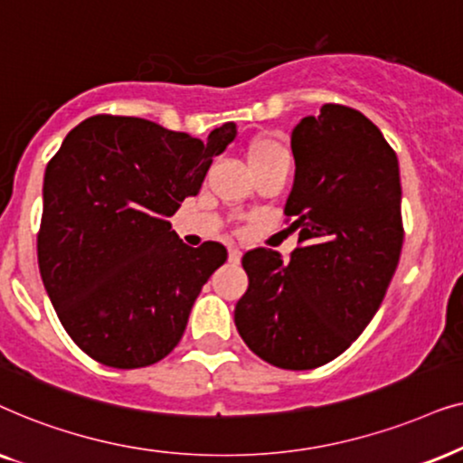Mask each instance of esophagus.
I'll use <instances>...</instances> for the list:
<instances>
[{
	"label": "esophagus",
	"mask_w": 463,
	"mask_h": 463,
	"mask_svg": "<svg viewBox=\"0 0 463 463\" xmlns=\"http://www.w3.org/2000/svg\"><path fill=\"white\" fill-rule=\"evenodd\" d=\"M228 260L237 264L239 260H241V250H237V248H231V250H228Z\"/></svg>",
	"instance_id": "34e87169"
}]
</instances>
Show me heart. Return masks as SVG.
Returning <instances> with one entry per match:
<instances>
[{
  "label": "heart",
  "mask_w": 463,
  "mask_h": 463,
  "mask_svg": "<svg viewBox=\"0 0 463 463\" xmlns=\"http://www.w3.org/2000/svg\"><path fill=\"white\" fill-rule=\"evenodd\" d=\"M275 163H289V150L277 135H258L248 146V165L251 171Z\"/></svg>",
  "instance_id": "b5f03b06"
}]
</instances>
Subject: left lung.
I'll return each instance as SVG.
<instances>
[{"label":"left lung","instance_id":"obj_1","mask_svg":"<svg viewBox=\"0 0 463 463\" xmlns=\"http://www.w3.org/2000/svg\"><path fill=\"white\" fill-rule=\"evenodd\" d=\"M294 188L286 222L298 231L289 262L243 256L250 286L235 307L245 345L277 368L328 364L383 303L404 241L398 156L354 108L326 103L292 131Z\"/></svg>","mask_w":463,"mask_h":463}]
</instances>
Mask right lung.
Instances as JSON below:
<instances>
[{"label": "right lung", "mask_w": 463, "mask_h": 463, "mask_svg": "<svg viewBox=\"0 0 463 463\" xmlns=\"http://www.w3.org/2000/svg\"><path fill=\"white\" fill-rule=\"evenodd\" d=\"M237 137L226 122L205 141L133 116L97 114L67 133L44 175L42 281L71 341L112 368L156 364L226 248H188L169 218L199 194L213 156Z\"/></svg>", "instance_id": "right-lung-1"}]
</instances>
